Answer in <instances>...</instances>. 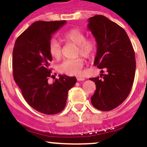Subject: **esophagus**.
Wrapping results in <instances>:
<instances>
[{
	"instance_id": "34e87169",
	"label": "esophagus",
	"mask_w": 147,
	"mask_h": 147,
	"mask_svg": "<svg viewBox=\"0 0 147 147\" xmlns=\"http://www.w3.org/2000/svg\"><path fill=\"white\" fill-rule=\"evenodd\" d=\"M77 80L78 81H83L85 80L84 77H77Z\"/></svg>"
}]
</instances>
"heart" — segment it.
Wrapping results in <instances>:
<instances>
[{
	"label": "heart",
	"mask_w": 147,
	"mask_h": 147,
	"mask_svg": "<svg viewBox=\"0 0 147 147\" xmlns=\"http://www.w3.org/2000/svg\"><path fill=\"white\" fill-rule=\"evenodd\" d=\"M61 39L64 42L76 45V56L89 58L94 53L96 49V42L94 40L86 38L84 33L77 29H71L64 33L61 36ZM49 53L53 59L59 60L62 57V48L56 40L53 39L49 42ZM83 65V58L82 57H78L75 59L64 60L58 66V70L61 73L77 76L81 74Z\"/></svg>",
	"instance_id": "b5f03b06"
}]
</instances>
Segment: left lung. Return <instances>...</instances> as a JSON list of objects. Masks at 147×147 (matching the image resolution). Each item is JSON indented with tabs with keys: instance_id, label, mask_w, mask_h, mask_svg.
<instances>
[{
	"instance_id": "left-lung-1",
	"label": "left lung",
	"mask_w": 147,
	"mask_h": 147,
	"mask_svg": "<svg viewBox=\"0 0 147 147\" xmlns=\"http://www.w3.org/2000/svg\"><path fill=\"white\" fill-rule=\"evenodd\" d=\"M88 29L97 42L94 65L106 71L105 74L89 78L96 90L91 104L101 111H111L128 97L136 73L135 52L127 32L102 15L89 18ZM102 73H104L103 70Z\"/></svg>"
}]
</instances>
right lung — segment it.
I'll use <instances>...</instances> for the list:
<instances>
[{"mask_svg": "<svg viewBox=\"0 0 147 147\" xmlns=\"http://www.w3.org/2000/svg\"><path fill=\"white\" fill-rule=\"evenodd\" d=\"M65 23L66 20L34 22L18 36L13 50L16 83L29 106L47 115L63 111L68 91L77 80L75 77L59 75V79L52 84L48 82L51 76L49 63L52 60L49 53V42L52 34Z\"/></svg>", "mask_w": 147, "mask_h": 147, "instance_id": "1", "label": "right lung"}]
</instances>
